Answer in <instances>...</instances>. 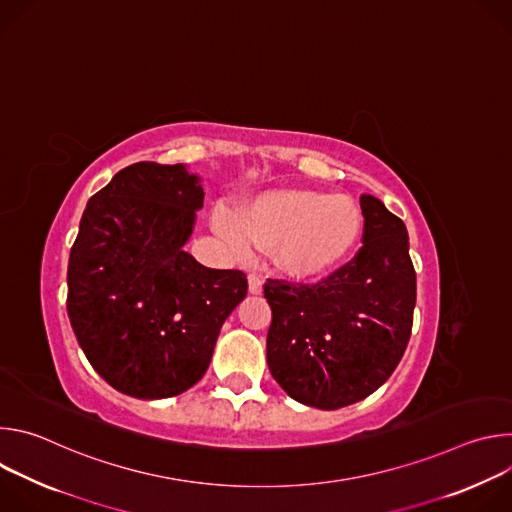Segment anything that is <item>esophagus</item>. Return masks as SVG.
<instances>
[{"instance_id":"34e87169","label":"esophagus","mask_w":512,"mask_h":512,"mask_svg":"<svg viewBox=\"0 0 512 512\" xmlns=\"http://www.w3.org/2000/svg\"><path fill=\"white\" fill-rule=\"evenodd\" d=\"M249 291L251 294H261V289H263V279H261V275H257V273H249Z\"/></svg>"}]
</instances>
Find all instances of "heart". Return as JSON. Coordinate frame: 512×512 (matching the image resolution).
I'll return each instance as SVG.
<instances>
[{"label":"heart","mask_w":512,"mask_h":512,"mask_svg":"<svg viewBox=\"0 0 512 512\" xmlns=\"http://www.w3.org/2000/svg\"><path fill=\"white\" fill-rule=\"evenodd\" d=\"M214 229L241 255L277 249L279 265L296 277H318L338 267L362 231L358 206L340 194L277 190L253 200L241 221L227 212L214 216Z\"/></svg>","instance_id":"b5f03b06"}]
</instances>
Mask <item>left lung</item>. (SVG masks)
I'll return each instance as SVG.
<instances>
[{
  "instance_id": "obj_1",
  "label": "left lung",
  "mask_w": 512,
  "mask_h": 512,
  "mask_svg": "<svg viewBox=\"0 0 512 512\" xmlns=\"http://www.w3.org/2000/svg\"><path fill=\"white\" fill-rule=\"evenodd\" d=\"M362 247L320 281L267 279L273 318L267 364L304 405L340 409L375 393L407 348L417 296L409 237L399 216L360 196Z\"/></svg>"
}]
</instances>
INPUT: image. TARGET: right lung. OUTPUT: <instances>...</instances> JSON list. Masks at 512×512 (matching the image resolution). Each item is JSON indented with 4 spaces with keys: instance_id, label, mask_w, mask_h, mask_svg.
<instances>
[{
    "instance_id": "1",
    "label": "right lung",
    "mask_w": 512,
    "mask_h": 512,
    "mask_svg": "<svg viewBox=\"0 0 512 512\" xmlns=\"http://www.w3.org/2000/svg\"><path fill=\"white\" fill-rule=\"evenodd\" d=\"M204 190L182 164L137 162L91 196L68 257L66 312L91 367L119 393L174 397L198 383L239 269H210L184 243Z\"/></svg>"
}]
</instances>
